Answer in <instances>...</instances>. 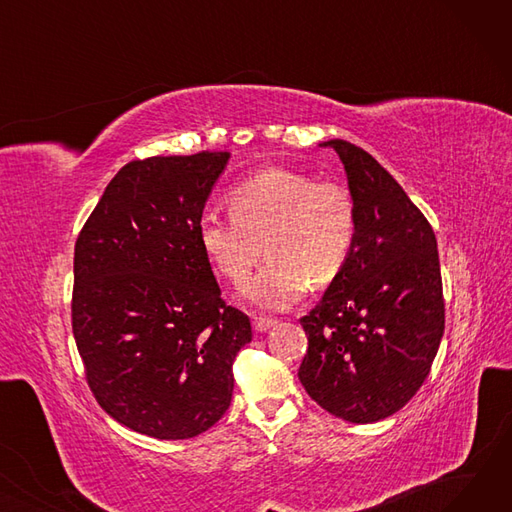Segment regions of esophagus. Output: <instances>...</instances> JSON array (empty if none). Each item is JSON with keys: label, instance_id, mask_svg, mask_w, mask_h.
I'll list each match as a JSON object with an SVG mask.
<instances>
[{"label": "esophagus", "instance_id": "esophagus-1", "mask_svg": "<svg viewBox=\"0 0 512 512\" xmlns=\"http://www.w3.org/2000/svg\"><path fill=\"white\" fill-rule=\"evenodd\" d=\"M278 321L274 317H255L253 319V328L255 332H267L270 328H274Z\"/></svg>", "mask_w": 512, "mask_h": 512}]
</instances>
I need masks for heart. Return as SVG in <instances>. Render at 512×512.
Listing matches in <instances>:
<instances>
[{
    "instance_id": "obj_1",
    "label": "heart",
    "mask_w": 512,
    "mask_h": 512,
    "mask_svg": "<svg viewBox=\"0 0 512 512\" xmlns=\"http://www.w3.org/2000/svg\"><path fill=\"white\" fill-rule=\"evenodd\" d=\"M230 213L203 211L199 247L222 278L240 282L261 257V270L240 286L249 303L267 311L297 305L313 284L338 278L357 238V205L336 180L265 168L232 186Z\"/></svg>"
}]
</instances>
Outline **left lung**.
I'll use <instances>...</instances> for the list:
<instances>
[{
    "instance_id": "1",
    "label": "left lung",
    "mask_w": 512,
    "mask_h": 512,
    "mask_svg": "<svg viewBox=\"0 0 512 512\" xmlns=\"http://www.w3.org/2000/svg\"><path fill=\"white\" fill-rule=\"evenodd\" d=\"M344 164L357 238L344 270L301 317L299 380L328 413L373 423L423 386L444 334L436 234L402 186L361 147L324 143Z\"/></svg>"
}]
</instances>
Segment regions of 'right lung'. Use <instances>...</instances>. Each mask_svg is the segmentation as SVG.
<instances>
[{"instance_id":"add662e5","label":"right lung","mask_w":512,"mask_h":512,"mask_svg":"<svg viewBox=\"0 0 512 512\" xmlns=\"http://www.w3.org/2000/svg\"><path fill=\"white\" fill-rule=\"evenodd\" d=\"M228 151L126 164L74 247L72 332L101 409L157 440L195 438L228 411L249 317L226 305L197 220Z\"/></svg>"}]
</instances>
